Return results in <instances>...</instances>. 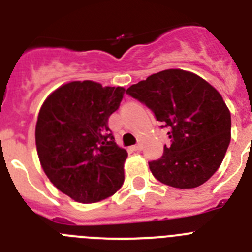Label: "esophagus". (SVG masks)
I'll use <instances>...</instances> for the list:
<instances>
[{
    "label": "esophagus",
    "instance_id": "obj_1",
    "mask_svg": "<svg viewBox=\"0 0 252 252\" xmlns=\"http://www.w3.org/2000/svg\"><path fill=\"white\" fill-rule=\"evenodd\" d=\"M131 149H132L133 151H139V150H141V145H140V144H136V145L131 146Z\"/></svg>",
    "mask_w": 252,
    "mask_h": 252
}]
</instances>
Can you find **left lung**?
<instances>
[{
  "label": "left lung",
  "instance_id": "1",
  "mask_svg": "<svg viewBox=\"0 0 252 252\" xmlns=\"http://www.w3.org/2000/svg\"><path fill=\"white\" fill-rule=\"evenodd\" d=\"M169 128L170 145L149 162L153 175L180 189L206 183L221 165L231 140V113L203 78L182 69L155 73L126 91Z\"/></svg>",
  "mask_w": 252,
  "mask_h": 252
}]
</instances>
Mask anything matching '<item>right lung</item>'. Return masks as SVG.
<instances>
[{
    "mask_svg": "<svg viewBox=\"0 0 252 252\" xmlns=\"http://www.w3.org/2000/svg\"><path fill=\"white\" fill-rule=\"evenodd\" d=\"M124 93L122 87L70 82L40 108L35 128L40 164L51 183L74 201L99 202L124 184L127 151L116 145L108 127Z\"/></svg>",
    "mask_w": 252,
    "mask_h": 252,
    "instance_id": "1",
    "label": "right lung"
}]
</instances>
